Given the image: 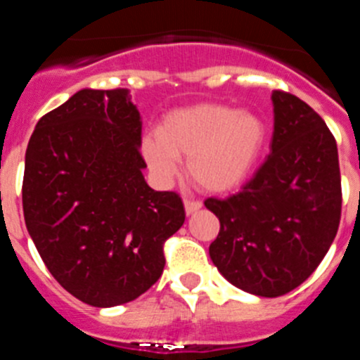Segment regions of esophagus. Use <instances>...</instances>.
I'll list each match as a JSON object with an SVG mask.
<instances>
[{
  "label": "esophagus",
  "instance_id": "1",
  "mask_svg": "<svg viewBox=\"0 0 360 360\" xmlns=\"http://www.w3.org/2000/svg\"><path fill=\"white\" fill-rule=\"evenodd\" d=\"M184 207H186V214H195V212H198L200 209H202V202L200 200H191V198H186L184 200Z\"/></svg>",
  "mask_w": 360,
  "mask_h": 360
}]
</instances>
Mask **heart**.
Listing matches in <instances>:
<instances>
[{
  "label": "heart",
  "instance_id": "b5f03b06",
  "mask_svg": "<svg viewBox=\"0 0 360 360\" xmlns=\"http://www.w3.org/2000/svg\"><path fill=\"white\" fill-rule=\"evenodd\" d=\"M265 142L262 117L205 103L169 111L158 124L157 139H146L142 151L160 180L173 178L178 158L189 157L193 182L205 191L225 193L250 176Z\"/></svg>",
  "mask_w": 360,
  "mask_h": 360
}]
</instances>
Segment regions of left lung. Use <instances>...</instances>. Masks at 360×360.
I'll use <instances>...</instances> for the list:
<instances>
[{"mask_svg":"<svg viewBox=\"0 0 360 360\" xmlns=\"http://www.w3.org/2000/svg\"><path fill=\"white\" fill-rule=\"evenodd\" d=\"M270 155L243 189L207 198L219 219L209 256L229 283L262 297L288 294L328 252L341 221L337 144L324 120L287 91L272 94Z\"/></svg>","mask_w":360,"mask_h":360,"instance_id":"left-lung-1","label":"left lung"}]
</instances>
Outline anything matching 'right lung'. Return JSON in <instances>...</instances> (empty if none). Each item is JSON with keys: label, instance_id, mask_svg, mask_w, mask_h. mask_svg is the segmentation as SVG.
<instances>
[{"label": "right lung", "instance_id": "obj_1", "mask_svg": "<svg viewBox=\"0 0 360 360\" xmlns=\"http://www.w3.org/2000/svg\"><path fill=\"white\" fill-rule=\"evenodd\" d=\"M129 90H84L41 117L25 155L23 214L41 259L82 303H129L158 281L182 198L146 184Z\"/></svg>", "mask_w": 360, "mask_h": 360}]
</instances>
